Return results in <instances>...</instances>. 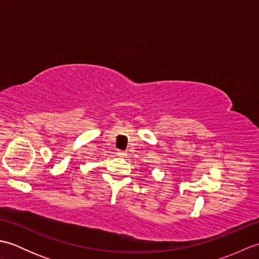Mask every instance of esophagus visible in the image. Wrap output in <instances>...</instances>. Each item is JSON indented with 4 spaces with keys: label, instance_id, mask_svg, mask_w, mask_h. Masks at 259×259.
Returning a JSON list of instances; mask_svg holds the SVG:
<instances>
[{
    "label": "esophagus",
    "instance_id": "esophagus-1",
    "mask_svg": "<svg viewBox=\"0 0 259 259\" xmlns=\"http://www.w3.org/2000/svg\"><path fill=\"white\" fill-rule=\"evenodd\" d=\"M117 155H118L119 157H121V158H123V157H125V156H126V152H125V151L118 150V151H117Z\"/></svg>",
    "mask_w": 259,
    "mask_h": 259
}]
</instances>
